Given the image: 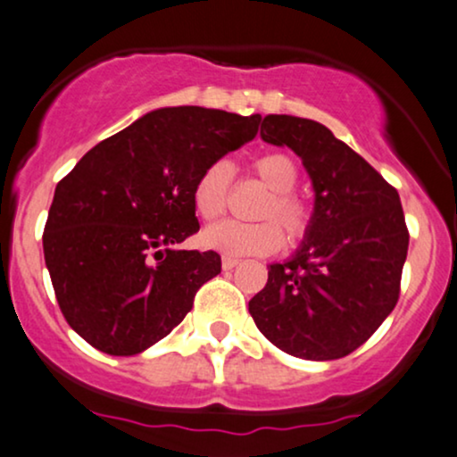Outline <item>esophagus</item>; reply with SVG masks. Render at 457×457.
I'll use <instances>...</instances> for the list:
<instances>
[{"label": "esophagus", "mask_w": 457, "mask_h": 457, "mask_svg": "<svg viewBox=\"0 0 457 457\" xmlns=\"http://www.w3.org/2000/svg\"><path fill=\"white\" fill-rule=\"evenodd\" d=\"M240 262L238 259H234V257H223L221 259V265H223V270H234L236 265H238Z\"/></svg>", "instance_id": "esophagus-1"}]
</instances>
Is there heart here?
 Here are the masks:
<instances>
[{
    "label": "heart",
    "instance_id": "b5f03b06",
    "mask_svg": "<svg viewBox=\"0 0 457 457\" xmlns=\"http://www.w3.org/2000/svg\"><path fill=\"white\" fill-rule=\"evenodd\" d=\"M251 169L259 181L270 189L268 200L263 202L262 211H259V217H263V221H221L202 232V242L206 246L228 257L271 255L285 245V234H282L280 224L288 238L302 240L314 221V209H312L310 202L293 192L299 181V166L291 155L282 152L263 154L253 160ZM232 181L234 169L225 160L212 162L195 179L192 192L194 209L204 221H212V219L223 215Z\"/></svg>",
    "mask_w": 457,
    "mask_h": 457
}]
</instances>
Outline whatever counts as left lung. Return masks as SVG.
Listing matches in <instances>:
<instances>
[{"label":"left lung","mask_w":457,"mask_h":457,"mask_svg":"<svg viewBox=\"0 0 457 457\" xmlns=\"http://www.w3.org/2000/svg\"><path fill=\"white\" fill-rule=\"evenodd\" d=\"M262 138L302 158L314 221L295 255L268 265L248 302L259 331L305 361H335L367 342L401 293L409 232L398 192L327 126L265 115Z\"/></svg>","instance_id":"left-lung-1"}]
</instances>
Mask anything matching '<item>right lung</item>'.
I'll use <instances>...</instances> for the list:
<instances>
[{
  "instance_id": "right-lung-1",
  "label": "right lung",
  "mask_w": 457,
  "mask_h": 457,
  "mask_svg": "<svg viewBox=\"0 0 457 457\" xmlns=\"http://www.w3.org/2000/svg\"><path fill=\"white\" fill-rule=\"evenodd\" d=\"M259 122V113L155 109L92 147L61 179L44 259L62 316L92 348L112 356L147 350L221 271L215 251L177 245L200 229L195 179L255 138Z\"/></svg>"
}]
</instances>
